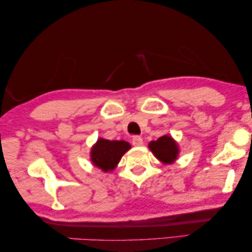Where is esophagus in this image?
<instances>
[{"instance_id":"34e87169","label":"esophagus","mask_w":252,"mask_h":252,"mask_svg":"<svg viewBox=\"0 0 252 252\" xmlns=\"http://www.w3.org/2000/svg\"><path fill=\"white\" fill-rule=\"evenodd\" d=\"M131 143H133V145L135 146H141L143 145V138L141 136H133V138H131Z\"/></svg>"}]
</instances>
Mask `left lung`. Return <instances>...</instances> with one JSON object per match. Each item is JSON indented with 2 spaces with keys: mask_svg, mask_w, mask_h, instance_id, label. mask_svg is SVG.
I'll return each instance as SVG.
<instances>
[{
  "mask_svg": "<svg viewBox=\"0 0 252 252\" xmlns=\"http://www.w3.org/2000/svg\"><path fill=\"white\" fill-rule=\"evenodd\" d=\"M149 148L154 153V156L164 163H171L178 156L177 144L171 137L166 135L158 138L157 141L151 142Z\"/></svg>",
  "mask_w": 252,
  "mask_h": 252,
  "instance_id": "left-lung-1",
  "label": "left lung"
}]
</instances>
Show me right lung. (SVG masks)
I'll return each mask as SVG.
<instances>
[{
    "label": "right lung",
    "instance_id": "add662e5",
    "mask_svg": "<svg viewBox=\"0 0 252 252\" xmlns=\"http://www.w3.org/2000/svg\"><path fill=\"white\" fill-rule=\"evenodd\" d=\"M130 145L125 141H108L100 138L91 151V160L103 171H111Z\"/></svg>",
    "mask_w": 252,
    "mask_h": 252
}]
</instances>
